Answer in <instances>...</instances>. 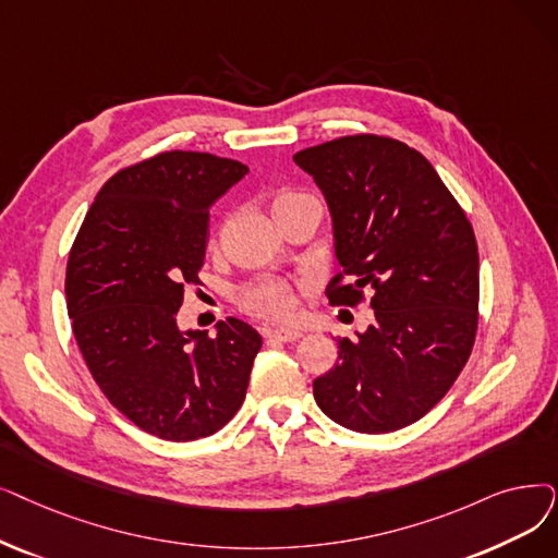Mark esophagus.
<instances>
[{"mask_svg":"<svg viewBox=\"0 0 558 558\" xmlns=\"http://www.w3.org/2000/svg\"><path fill=\"white\" fill-rule=\"evenodd\" d=\"M274 339H280V342H296V339L303 337V330L299 328H276L271 330Z\"/></svg>","mask_w":558,"mask_h":558,"instance_id":"obj_1","label":"esophagus"}]
</instances>
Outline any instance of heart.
I'll list each match as a JSON object with an SVG mask.
<instances>
[{"mask_svg": "<svg viewBox=\"0 0 558 558\" xmlns=\"http://www.w3.org/2000/svg\"><path fill=\"white\" fill-rule=\"evenodd\" d=\"M303 198H312V196H305V193H299L292 189H282L274 198V211L278 214L280 209L294 205ZM241 305L264 319H274V322L292 319L296 312L294 287L284 280H257L244 289V294H241Z\"/></svg>", "mask_w": 558, "mask_h": 558, "instance_id": "b5f03b06", "label": "heart"}]
</instances>
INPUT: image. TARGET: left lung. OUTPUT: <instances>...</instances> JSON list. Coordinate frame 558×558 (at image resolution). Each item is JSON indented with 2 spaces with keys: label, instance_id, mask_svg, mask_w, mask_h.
I'll use <instances>...</instances> for the list:
<instances>
[{
  "label": "left lung",
  "instance_id": "obj_1",
  "mask_svg": "<svg viewBox=\"0 0 558 558\" xmlns=\"http://www.w3.org/2000/svg\"><path fill=\"white\" fill-rule=\"evenodd\" d=\"M322 189L332 248L344 274L326 289L335 305L372 292L376 322L337 337L339 362L314 380V399L339 426L390 433L438 403L474 347L478 251L465 211L424 155L357 134L294 155Z\"/></svg>",
  "mask_w": 558,
  "mask_h": 558
}]
</instances>
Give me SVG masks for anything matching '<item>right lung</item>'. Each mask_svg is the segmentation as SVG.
<instances>
[{
  "instance_id": "obj_1",
  "label": "right lung",
  "mask_w": 558,
  "mask_h": 558,
  "mask_svg": "<svg viewBox=\"0 0 558 558\" xmlns=\"http://www.w3.org/2000/svg\"><path fill=\"white\" fill-rule=\"evenodd\" d=\"M246 173L182 150L130 166L95 196L68 257V314L95 383L161 440L207 438L246 399L259 332L234 317L216 337L178 326L184 287L201 282L209 207Z\"/></svg>"
}]
</instances>
